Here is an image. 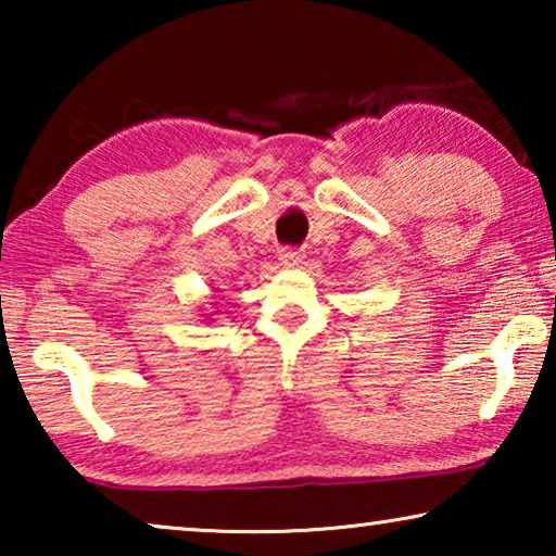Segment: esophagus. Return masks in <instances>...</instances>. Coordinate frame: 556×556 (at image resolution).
<instances>
[{
  "label": "esophagus",
  "mask_w": 556,
  "mask_h": 556,
  "mask_svg": "<svg viewBox=\"0 0 556 556\" xmlns=\"http://www.w3.org/2000/svg\"><path fill=\"white\" fill-rule=\"evenodd\" d=\"M301 262H304V255H301L299 250H291V248L279 250V265L281 267H299Z\"/></svg>",
  "instance_id": "1"
}]
</instances>
